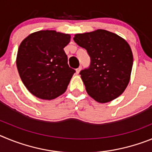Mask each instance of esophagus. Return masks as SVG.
<instances>
[{
    "label": "esophagus",
    "mask_w": 152,
    "mask_h": 152,
    "mask_svg": "<svg viewBox=\"0 0 152 152\" xmlns=\"http://www.w3.org/2000/svg\"><path fill=\"white\" fill-rule=\"evenodd\" d=\"M80 70H81V66H80L78 68H77V69H76V73H77V74L80 73Z\"/></svg>",
    "instance_id": "34e87169"
}]
</instances>
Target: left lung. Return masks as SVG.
Here are the masks:
<instances>
[{
  "label": "left lung",
  "mask_w": 152,
  "mask_h": 152,
  "mask_svg": "<svg viewBox=\"0 0 152 152\" xmlns=\"http://www.w3.org/2000/svg\"><path fill=\"white\" fill-rule=\"evenodd\" d=\"M74 41L91 57L89 68L80 72L88 94L99 103L120 96L129 82L133 64L128 42L104 29L76 34Z\"/></svg>",
  "instance_id": "left-lung-1"
}]
</instances>
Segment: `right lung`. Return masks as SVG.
Instances as JSON below:
<instances>
[{
  "label": "right lung",
  "mask_w": 152,
  "mask_h": 152,
  "mask_svg": "<svg viewBox=\"0 0 152 152\" xmlns=\"http://www.w3.org/2000/svg\"><path fill=\"white\" fill-rule=\"evenodd\" d=\"M69 34L55 30L31 33L19 46L17 67L28 91L42 100H53L66 91L75 70L68 66L64 48Z\"/></svg>",
  "instance_id": "right-lung-1"
}]
</instances>
